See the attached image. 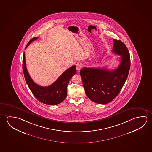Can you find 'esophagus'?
Returning <instances> with one entry per match:
<instances>
[{
	"label": "esophagus",
	"mask_w": 152,
	"mask_h": 152,
	"mask_svg": "<svg viewBox=\"0 0 152 152\" xmlns=\"http://www.w3.org/2000/svg\"><path fill=\"white\" fill-rule=\"evenodd\" d=\"M82 64H81V63H77V64H76V69H77V71H80V70L82 69Z\"/></svg>",
	"instance_id": "esophagus-1"
}]
</instances>
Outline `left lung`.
<instances>
[{
    "label": "left lung",
    "instance_id": "1",
    "mask_svg": "<svg viewBox=\"0 0 152 152\" xmlns=\"http://www.w3.org/2000/svg\"><path fill=\"white\" fill-rule=\"evenodd\" d=\"M113 52L121 56L118 68L111 71L106 68H84L80 72L87 96L96 104H108L116 98L130 69V54L125 44L120 40L113 39Z\"/></svg>",
    "mask_w": 152,
    "mask_h": 152
}]
</instances>
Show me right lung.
<instances>
[{"label": "right lung", "instance_id": "right-lung-1", "mask_svg": "<svg viewBox=\"0 0 152 152\" xmlns=\"http://www.w3.org/2000/svg\"><path fill=\"white\" fill-rule=\"evenodd\" d=\"M37 39V37H34L31 39L25 48ZM23 70L27 84L36 99L43 104L51 105L60 104L65 99L68 92V83L77 72L75 65H73L63 73L51 85L48 87H42L35 83L30 77L27 70L25 53L23 57Z\"/></svg>", "mask_w": 152, "mask_h": 152}]
</instances>
